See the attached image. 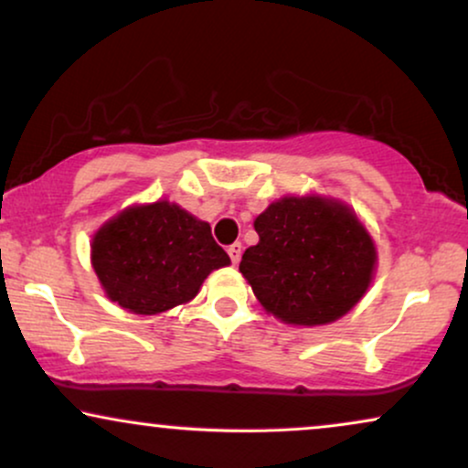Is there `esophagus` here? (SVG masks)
Segmentation results:
<instances>
[{"label":"esophagus","instance_id":"esophagus-1","mask_svg":"<svg viewBox=\"0 0 468 468\" xmlns=\"http://www.w3.org/2000/svg\"><path fill=\"white\" fill-rule=\"evenodd\" d=\"M241 250H244V248H241L239 241H235V244H230V246L227 248V252H229V257H230V261H233V265L239 263Z\"/></svg>","mask_w":468,"mask_h":468}]
</instances>
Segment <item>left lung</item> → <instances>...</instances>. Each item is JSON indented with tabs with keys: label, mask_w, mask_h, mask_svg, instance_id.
Wrapping results in <instances>:
<instances>
[{
	"label": "left lung",
	"mask_w": 468,
	"mask_h": 468,
	"mask_svg": "<svg viewBox=\"0 0 468 468\" xmlns=\"http://www.w3.org/2000/svg\"><path fill=\"white\" fill-rule=\"evenodd\" d=\"M259 241L239 271L263 309L293 326H324L363 298L376 270V246L339 200L285 197L254 220Z\"/></svg>",
	"instance_id": "left-lung-1"
}]
</instances>
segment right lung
I'll return each instance as SVG.
<instances>
[{
  "label": "right lung",
  "mask_w": 468,
  "mask_h": 468,
  "mask_svg": "<svg viewBox=\"0 0 468 468\" xmlns=\"http://www.w3.org/2000/svg\"><path fill=\"white\" fill-rule=\"evenodd\" d=\"M92 268L112 303L157 315L190 303L211 271L230 263L211 227L179 205H135L92 238Z\"/></svg>",
  "instance_id": "add662e5"
}]
</instances>
